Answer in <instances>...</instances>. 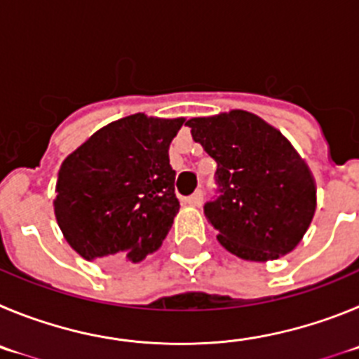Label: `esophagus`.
<instances>
[{"label": "esophagus", "instance_id": "1", "mask_svg": "<svg viewBox=\"0 0 359 359\" xmlns=\"http://www.w3.org/2000/svg\"><path fill=\"white\" fill-rule=\"evenodd\" d=\"M186 202L189 203V205H195V208H200L203 202V193L202 191H195L193 195H189L186 198Z\"/></svg>", "mask_w": 359, "mask_h": 359}]
</instances>
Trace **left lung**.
<instances>
[{"label":"left lung","mask_w":359,"mask_h":359,"mask_svg":"<svg viewBox=\"0 0 359 359\" xmlns=\"http://www.w3.org/2000/svg\"><path fill=\"white\" fill-rule=\"evenodd\" d=\"M195 143L216 161L215 200L203 205L218 241L248 261L292 252L311 224L316 187L288 140L245 111L187 121Z\"/></svg>","instance_id":"8db88e82"}]
</instances>
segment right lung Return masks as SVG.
I'll use <instances>...</instances> for the list:
<instances>
[{
	"mask_svg": "<svg viewBox=\"0 0 359 359\" xmlns=\"http://www.w3.org/2000/svg\"><path fill=\"white\" fill-rule=\"evenodd\" d=\"M184 119L127 116L62 163L55 216L87 261H137L157 250L179 212L168 148Z\"/></svg>",
	"mask_w": 359,
	"mask_h": 359,
	"instance_id": "obj_1",
	"label": "right lung"
}]
</instances>
